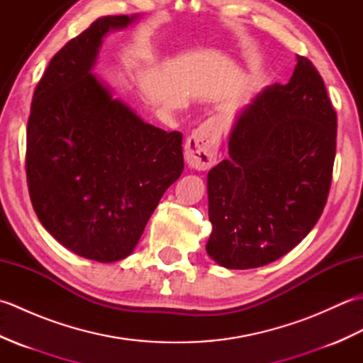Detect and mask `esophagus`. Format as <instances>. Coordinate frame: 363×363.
Segmentation results:
<instances>
[{
  "mask_svg": "<svg viewBox=\"0 0 363 363\" xmlns=\"http://www.w3.org/2000/svg\"><path fill=\"white\" fill-rule=\"evenodd\" d=\"M221 142V129L218 121L207 120L199 125L187 138L184 146V157L189 168L204 172L217 164Z\"/></svg>",
  "mask_w": 363,
  "mask_h": 363,
  "instance_id": "obj_1",
  "label": "esophagus"
}]
</instances>
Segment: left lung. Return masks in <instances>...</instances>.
Wrapping results in <instances>:
<instances>
[{"label": "left lung", "instance_id": "1", "mask_svg": "<svg viewBox=\"0 0 363 363\" xmlns=\"http://www.w3.org/2000/svg\"><path fill=\"white\" fill-rule=\"evenodd\" d=\"M296 60L289 84L267 86L238 111L229 159L207 174L206 251L225 268L282 257L317 225L328 201L337 113L317 68Z\"/></svg>", "mask_w": 363, "mask_h": 363}]
</instances>
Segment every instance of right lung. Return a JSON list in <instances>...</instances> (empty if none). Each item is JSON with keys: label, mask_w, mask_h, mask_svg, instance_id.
Masks as SVG:
<instances>
[{"label": "right lung", "mask_w": 363, "mask_h": 363, "mask_svg": "<svg viewBox=\"0 0 363 363\" xmlns=\"http://www.w3.org/2000/svg\"><path fill=\"white\" fill-rule=\"evenodd\" d=\"M140 15H107L68 42L37 84L26 177L43 228L90 260L133 254L162 195L184 169L182 134L145 123L91 73L104 37Z\"/></svg>", "instance_id": "obj_1"}]
</instances>
